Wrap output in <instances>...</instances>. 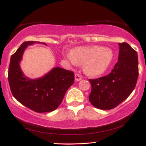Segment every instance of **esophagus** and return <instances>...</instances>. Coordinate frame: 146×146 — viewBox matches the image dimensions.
I'll return each mask as SVG.
<instances>
[{
  "label": "esophagus",
  "instance_id": "34e87169",
  "mask_svg": "<svg viewBox=\"0 0 146 146\" xmlns=\"http://www.w3.org/2000/svg\"><path fill=\"white\" fill-rule=\"evenodd\" d=\"M75 80H76V81H80V80H82V76L81 75H80V74H75Z\"/></svg>",
  "mask_w": 146,
  "mask_h": 146
}]
</instances>
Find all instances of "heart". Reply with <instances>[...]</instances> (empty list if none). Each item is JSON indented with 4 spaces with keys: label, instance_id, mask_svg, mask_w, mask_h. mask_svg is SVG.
Listing matches in <instances>:
<instances>
[{
    "label": "heart",
    "instance_id": "b5f03b06",
    "mask_svg": "<svg viewBox=\"0 0 146 146\" xmlns=\"http://www.w3.org/2000/svg\"><path fill=\"white\" fill-rule=\"evenodd\" d=\"M73 64H84L85 72L90 76L103 74L111 62L113 53L108 48L98 46L76 47L65 55Z\"/></svg>",
    "mask_w": 146,
    "mask_h": 146
}]
</instances>
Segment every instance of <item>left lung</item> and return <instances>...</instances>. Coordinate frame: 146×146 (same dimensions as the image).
Wrapping results in <instances>:
<instances>
[{"mask_svg":"<svg viewBox=\"0 0 146 146\" xmlns=\"http://www.w3.org/2000/svg\"><path fill=\"white\" fill-rule=\"evenodd\" d=\"M118 44V61L111 72L103 77L89 79V102L98 109L116 108L128 98L136 86L139 76L137 53L128 43Z\"/></svg>","mask_w":146,"mask_h":146,"instance_id":"obj_1","label":"left lung"}]
</instances>
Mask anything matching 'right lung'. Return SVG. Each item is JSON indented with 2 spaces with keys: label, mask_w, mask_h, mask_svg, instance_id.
Returning <instances> with one entry per match:
<instances>
[{
  "label": "right lung",
  "mask_w": 146,
  "mask_h": 146,
  "mask_svg": "<svg viewBox=\"0 0 146 146\" xmlns=\"http://www.w3.org/2000/svg\"><path fill=\"white\" fill-rule=\"evenodd\" d=\"M35 42H23L11 55L9 83L12 95L21 104L36 112H48L56 110L62 103L66 91L74 82V74L70 70L56 67L40 78L32 80L24 76L19 62L27 46Z\"/></svg>",
  "instance_id": "obj_1"
}]
</instances>
